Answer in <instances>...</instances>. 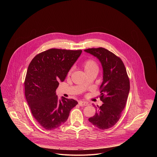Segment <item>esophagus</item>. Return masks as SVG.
<instances>
[{"instance_id":"34e87169","label":"esophagus","mask_w":157,"mask_h":157,"mask_svg":"<svg viewBox=\"0 0 157 157\" xmlns=\"http://www.w3.org/2000/svg\"><path fill=\"white\" fill-rule=\"evenodd\" d=\"M78 104L80 106H88V103L87 102L85 101H80L78 102Z\"/></svg>"}]
</instances>
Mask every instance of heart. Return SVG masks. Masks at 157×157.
<instances>
[{"label":"heart","mask_w":157,"mask_h":157,"mask_svg":"<svg viewBox=\"0 0 157 157\" xmlns=\"http://www.w3.org/2000/svg\"><path fill=\"white\" fill-rule=\"evenodd\" d=\"M83 67L85 72H88L94 69L98 70L97 63L92 59H88L86 60L83 63Z\"/></svg>","instance_id":"heart-1"}]
</instances>
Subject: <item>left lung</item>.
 I'll return each mask as SVG.
<instances>
[{"mask_svg":"<svg viewBox=\"0 0 157 157\" xmlns=\"http://www.w3.org/2000/svg\"><path fill=\"white\" fill-rule=\"evenodd\" d=\"M97 57L103 67V82L100 86L101 106L88 120L100 129H108L119 120L130 90V82L124 65L120 58L103 48L84 50Z\"/></svg>","mask_w":157,"mask_h":157,"instance_id":"1","label":"left lung"}]
</instances>
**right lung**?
<instances>
[{
  "mask_svg": "<svg viewBox=\"0 0 157 157\" xmlns=\"http://www.w3.org/2000/svg\"><path fill=\"white\" fill-rule=\"evenodd\" d=\"M82 50L50 49L31 60L25 80V94L31 113L46 130L55 129L65 123L71 110L78 102L56 95L59 82H63Z\"/></svg>",
  "mask_w": 157,
  "mask_h": 157,
  "instance_id": "right-lung-1",
  "label": "right lung"
}]
</instances>
